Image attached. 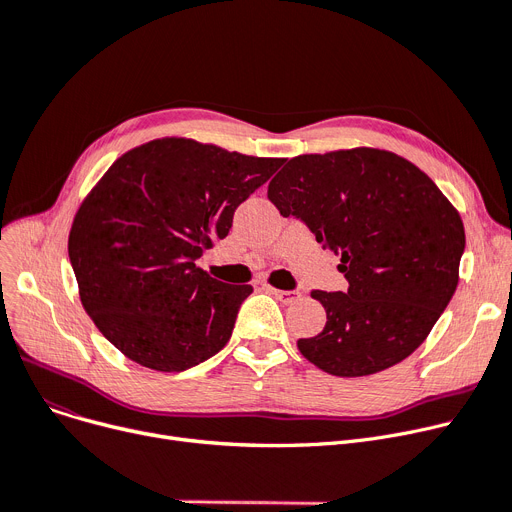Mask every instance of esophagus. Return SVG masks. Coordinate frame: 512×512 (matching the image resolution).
Instances as JSON below:
<instances>
[{"instance_id":"34e87169","label":"esophagus","mask_w":512,"mask_h":512,"mask_svg":"<svg viewBox=\"0 0 512 512\" xmlns=\"http://www.w3.org/2000/svg\"><path fill=\"white\" fill-rule=\"evenodd\" d=\"M270 293H273L283 304H293L299 297H302V293L299 291H283V289H273V287H270Z\"/></svg>"}]
</instances>
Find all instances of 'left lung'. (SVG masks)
I'll return each mask as SVG.
<instances>
[{"instance_id":"8db88e82","label":"left lung","mask_w":512,"mask_h":512,"mask_svg":"<svg viewBox=\"0 0 512 512\" xmlns=\"http://www.w3.org/2000/svg\"><path fill=\"white\" fill-rule=\"evenodd\" d=\"M268 200L341 256L349 283L345 293L312 291L326 324L297 341L308 362L370 376L426 341L457 289L465 227L422 169L368 146L299 155L268 184Z\"/></svg>"}]
</instances>
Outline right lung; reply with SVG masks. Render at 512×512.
Here are the masks:
<instances>
[{"label":"right lung","instance_id":"obj_1","mask_svg":"<svg viewBox=\"0 0 512 512\" xmlns=\"http://www.w3.org/2000/svg\"><path fill=\"white\" fill-rule=\"evenodd\" d=\"M283 161L159 138L107 169L78 208L68 254L109 343L157 372H184L227 345L252 285L217 281L196 260Z\"/></svg>","mask_w":512,"mask_h":512}]
</instances>
